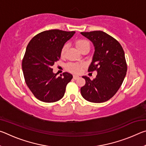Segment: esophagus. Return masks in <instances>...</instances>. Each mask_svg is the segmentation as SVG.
Masks as SVG:
<instances>
[{"mask_svg":"<svg viewBox=\"0 0 146 146\" xmlns=\"http://www.w3.org/2000/svg\"><path fill=\"white\" fill-rule=\"evenodd\" d=\"M79 78V76L77 75H73V78L75 79V80H76V79H78Z\"/></svg>","mask_w":146,"mask_h":146,"instance_id":"esophagus-1","label":"esophagus"}]
</instances>
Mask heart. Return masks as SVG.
Masks as SVG:
<instances>
[{
    "instance_id": "1",
    "label": "heart",
    "mask_w": 146,
    "mask_h": 146,
    "mask_svg": "<svg viewBox=\"0 0 146 146\" xmlns=\"http://www.w3.org/2000/svg\"><path fill=\"white\" fill-rule=\"evenodd\" d=\"M75 45L76 48H77L80 52L84 49H90V43L88 40L85 39H78L75 42ZM66 49H67V45H64L61 49V56H64L66 53ZM82 67V64L78 63H70L66 65V68L68 70H70L71 72L74 73H80L81 68Z\"/></svg>"
}]
</instances>
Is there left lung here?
Segmentation results:
<instances>
[{
	"mask_svg": "<svg viewBox=\"0 0 146 146\" xmlns=\"http://www.w3.org/2000/svg\"><path fill=\"white\" fill-rule=\"evenodd\" d=\"M95 48L88 71H97L93 80L83 76L86 84L80 89L81 95L89 102L102 103L115 95L122 85L127 72L125 54L120 43L102 31L81 32Z\"/></svg>",
	"mask_w": 146,
	"mask_h": 146,
	"instance_id": "obj_1",
	"label": "left lung"
}]
</instances>
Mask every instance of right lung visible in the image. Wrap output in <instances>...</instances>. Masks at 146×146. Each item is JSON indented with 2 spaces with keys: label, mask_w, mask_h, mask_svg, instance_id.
Wrapping results in <instances>:
<instances>
[{
  "label": "right lung",
  "mask_w": 146,
  "mask_h": 146,
  "mask_svg": "<svg viewBox=\"0 0 146 146\" xmlns=\"http://www.w3.org/2000/svg\"><path fill=\"white\" fill-rule=\"evenodd\" d=\"M75 33L59 29L44 31L35 36L27 46L22 63L24 79L35 97L42 102L60 100L73 78L68 72L57 76L51 66L60 59L62 48Z\"/></svg>",
  "instance_id": "obj_1"
}]
</instances>
